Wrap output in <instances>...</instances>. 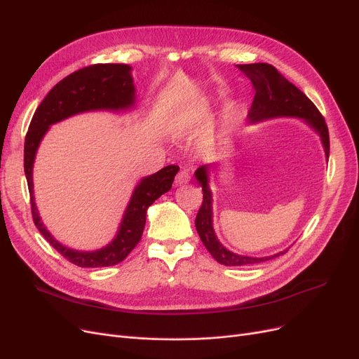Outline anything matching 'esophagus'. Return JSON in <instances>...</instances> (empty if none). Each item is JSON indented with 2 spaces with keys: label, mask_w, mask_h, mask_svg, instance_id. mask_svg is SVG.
I'll return each mask as SVG.
<instances>
[{
  "label": "esophagus",
  "mask_w": 359,
  "mask_h": 359,
  "mask_svg": "<svg viewBox=\"0 0 359 359\" xmlns=\"http://www.w3.org/2000/svg\"><path fill=\"white\" fill-rule=\"evenodd\" d=\"M189 180H191L189 172H187V170H182V172L175 179V184L176 186H182V184H186Z\"/></svg>",
  "instance_id": "esophagus-1"
}]
</instances>
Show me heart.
Here are the masks:
<instances>
[{
  "mask_svg": "<svg viewBox=\"0 0 359 359\" xmlns=\"http://www.w3.org/2000/svg\"><path fill=\"white\" fill-rule=\"evenodd\" d=\"M206 116H208V107H206V104L202 103L192 113V116L189 119V123L191 125H199L201 122H203L206 119Z\"/></svg>",
  "mask_w": 359,
  "mask_h": 359,
  "instance_id": "b5f03b06",
  "label": "heart"
}]
</instances>
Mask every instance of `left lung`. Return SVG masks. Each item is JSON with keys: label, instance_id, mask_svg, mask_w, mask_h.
<instances>
[{"label": "left lung", "instance_id": "obj_1", "mask_svg": "<svg viewBox=\"0 0 359 359\" xmlns=\"http://www.w3.org/2000/svg\"><path fill=\"white\" fill-rule=\"evenodd\" d=\"M255 87V99L248 115L249 125H255L275 118H298L310 126L320 137L325 148L326 160H329V129L322 113L313 104L306 94L290 83L275 67L269 64H248L237 65ZM211 164H202L195 172V179L202 186L203 202L198 211L195 227L212 257L225 266H244L262 263L284 255L287 250L265 257H253L237 255L219 243L214 230L212 192L210 189Z\"/></svg>", "mask_w": 359, "mask_h": 359}]
</instances>
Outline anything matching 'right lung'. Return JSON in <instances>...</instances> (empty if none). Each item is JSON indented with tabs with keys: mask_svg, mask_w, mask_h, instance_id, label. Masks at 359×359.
Segmentation results:
<instances>
[{
	"mask_svg": "<svg viewBox=\"0 0 359 359\" xmlns=\"http://www.w3.org/2000/svg\"><path fill=\"white\" fill-rule=\"evenodd\" d=\"M137 94L132 67L125 64H96L75 71L56 84L36 109L25 142V173L30 192L32 215L42 236L65 259L80 268L113 266L122 262L141 240L147 210L161 195L172 189L177 165H167L157 173L142 177L130 195L116 236L97 250H75L56 240L37 211L33 191V164L37 149L49 128L86 111H128L135 109Z\"/></svg>",
	"mask_w": 359,
	"mask_h": 359,
	"instance_id": "right-lung-1",
	"label": "right lung"
}]
</instances>
